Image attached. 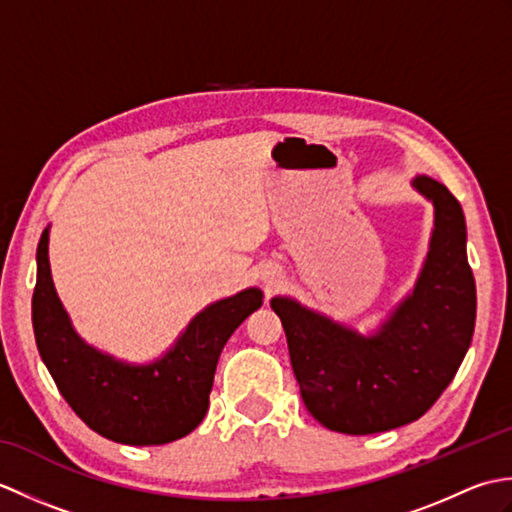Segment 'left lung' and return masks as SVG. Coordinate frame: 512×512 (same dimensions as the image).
Masks as SVG:
<instances>
[{"mask_svg": "<svg viewBox=\"0 0 512 512\" xmlns=\"http://www.w3.org/2000/svg\"><path fill=\"white\" fill-rule=\"evenodd\" d=\"M416 189L436 206L431 250L413 295L374 339L334 325L290 299H273L292 372L323 427L369 436L424 416L449 387L475 330V279L460 202L438 180Z\"/></svg>", "mask_w": 512, "mask_h": 512, "instance_id": "obj_1", "label": "left lung"}]
</instances>
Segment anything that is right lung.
<instances>
[{
  "mask_svg": "<svg viewBox=\"0 0 512 512\" xmlns=\"http://www.w3.org/2000/svg\"><path fill=\"white\" fill-rule=\"evenodd\" d=\"M248 288L200 312L162 361L132 367L92 350L70 328L52 286L48 228L37 246L32 328L39 354L61 396L88 427L114 442L149 447L184 438L209 409L213 376L226 341L262 308Z\"/></svg>",
  "mask_w": 512,
  "mask_h": 512,
  "instance_id": "1",
  "label": "right lung"
}]
</instances>
